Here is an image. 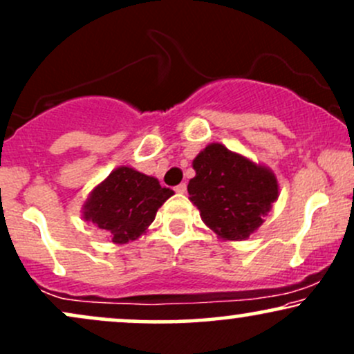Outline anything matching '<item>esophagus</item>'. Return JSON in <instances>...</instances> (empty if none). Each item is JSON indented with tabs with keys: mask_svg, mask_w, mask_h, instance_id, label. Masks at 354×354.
<instances>
[{
	"mask_svg": "<svg viewBox=\"0 0 354 354\" xmlns=\"http://www.w3.org/2000/svg\"><path fill=\"white\" fill-rule=\"evenodd\" d=\"M174 191H176L178 194H185L186 193V183H180V185L174 188Z\"/></svg>",
	"mask_w": 354,
	"mask_h": 354,
	"instance_id": "1",
	"label": "esophagus"
}]
</instances>
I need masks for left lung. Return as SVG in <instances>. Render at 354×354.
Instances as JSON below:
<instances>
[{"label": "left lung", "mask_w": 354, "mask_h": 354, "mask_svg": "<svg viewBox=\"0 0 354 354\" xmlns=\"http://www.w3.org/2000/svg\"><path fill=\"white\" fill-rule=\"evenodd\" d=\"M189 201L219 239L245 241L265 223L279 196L274 173L221 143H211L193 160Z\"/></svg>", "instance_id": "8db88e82"}]
</instances>
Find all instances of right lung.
Masks as SVG:
<instances>
[{"label":"right lung","mask_w":354,"mask_h":354,"mask_svg":"<svg viewBox=\"0 0 354 354\" xmlns=\"http://www.w3.org/2000/svg\"><path fill=\"white\" fill-rule=\"evenodd\" d=\"M173 194L154 176L120 166L91 189L83 205V219L115 245H126L146 233L156 211Z\"/></svg>","instance_id":"add662e5"}]
</instances>
